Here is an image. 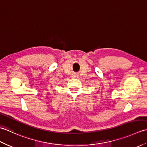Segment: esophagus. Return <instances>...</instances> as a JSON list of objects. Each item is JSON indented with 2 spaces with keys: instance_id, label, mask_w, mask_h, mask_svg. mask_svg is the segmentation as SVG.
<instances>
[{
  "instance_id": "obj_1",
  "label": "esophagus",
  "mask_w": 147,
  "mask_h": 147,
  "mask_svg": "<svg viewBox=\"0 0 147 147\" xmlns=\"http://www.w3.org/2000/svg\"><path fill=\"white\" fill-rule=\"evenodd\" d=\"M73 77L74 78H76L78 77V74H76V73H74V74H73Z\"/></svg>"
}]
</instances>
